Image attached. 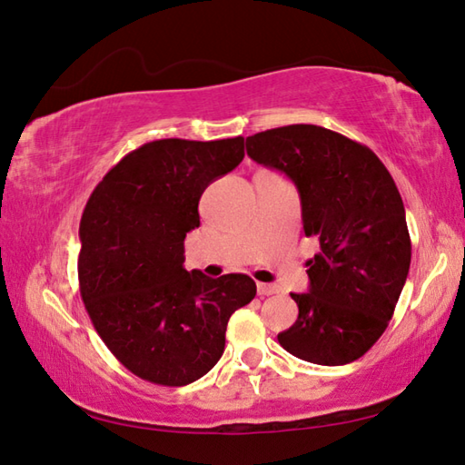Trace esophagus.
<instances>
[{
	"label": "esophagus",
	"mask_w": 465,
	"mask_h": 465,
	"mask_svg": "<svg viewBox=\"0 0 465 465\" xmlns=\"http://www.w3.org/2000/svg\"><path fill=\"white\" fill-rule=\"evenodd\" d=\"M278 286L274 284H266V282H258V294L260 297H270V294H276Z\"/></svg>",
	"instance_id": "esophagus-1"
}]
</instances>
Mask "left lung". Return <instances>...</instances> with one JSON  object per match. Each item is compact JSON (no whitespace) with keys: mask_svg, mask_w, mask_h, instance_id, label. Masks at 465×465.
I'll use <instances>...</instances> for the list:
<instances>
[{"mask_svg":"<svg viewBox=\"0 0 465 465\" xmlns=\"http://www.w3.org/2000/svg\"><path fill=\"white\" fill-rule=\"evenodd\" d=\"M252 160L297 184L302 230L319 252L307 262L309 292L282 348L311 364L343 366L386 331L411 266L401 193L372 150L313 124L246 138Z\"/></svg>","mask_w":465,"mask_h":465,"instance_id":"8db88e82","label":"left lung"}]
</instances>
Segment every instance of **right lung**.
I'll return each mask as SVG.
<instances>
[{
	"instance_id": "obj_1",
	"label": "right lung",
	"mask_w": 465,
	"mask_h": 465,
	"mask_svg": "<svg viewBox=\"0 0 465 465\" xmlns=\"http://www.w3.org/2000/svg\"><path fill=\"white\" fill-rule=\"evenodd\" d=\"M243 138L154 140L132 150L83 211L81 297L120 364L160 386L205 376L225 348L227 321L256 297L246 274L183 268L199 199L242 163Z\"/></svg>"
}]
</instances>
